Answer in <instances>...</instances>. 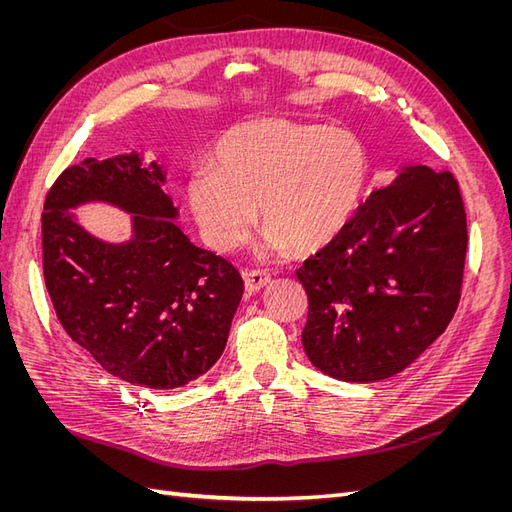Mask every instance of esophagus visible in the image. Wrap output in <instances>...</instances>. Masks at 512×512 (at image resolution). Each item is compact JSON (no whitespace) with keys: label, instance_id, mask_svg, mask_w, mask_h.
<instances>
[{"label":"esophagus","instance_id":"obj_1","mask_svg":"<svg viewBox=\"0 0 512 512\" xmlns=\"http://www.w3.org/2000/svg\"><path fill=\"white\" fill-rule=\"evenodd\" d=\"M243 280H245V290L254 294L271 282V273L265 269H250V271H243Z\"/></svg>","mask_w":512,"mask_h":512}]
</instances>
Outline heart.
<instances>
[{"label": "heart", "mask_w": 512, "mask_h": 512, "mask_svg": "<svg viewBox=\"0 0 512 512\" xmlns=\"http://www.w3.org/2000/svg\"><path fill=\"white\" fill-rule=\"evenodd\" d=\"M367 175V151L354 134L256 117L222 134L215 170L192 175L188 203L200 235L218 252H232L247 239L256 203L269 252L288 245L316 252L352 220Z\"/></svg>", "instance_id": "obj_1"}]
</instances>
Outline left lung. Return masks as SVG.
I'll use <instances>...</instances> for the list:
<instances>
[{
    "label": "left lung",
    "instance_id": "1",
    "mask_svg": "<svg viewBox=\"0 0 512 512\" xmlns=\"http://www.w3.org/2000/svg\"><path fill=\"white\" fill-rule=\"evenodd\" d=\"M466 247L453 173L401 170L297 271L309 303L301 335L309 361L344 382L406 369L457 312Z\"/></svg>",
    "mask_w": 512,
    "mask_h": 512
}]
</instances>
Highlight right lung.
<instances>
[{
  "label": "right lung",
  "mask_w": 512,
  "mask_h": 512,
  "mask_svg": "<svg viewBox=\"0 0 512 512\" xmlns=\"http://www.w3.org/2000/svg\"><path fill=\"white\" fill-rule=\"evenodd\" d=\"M164 170L138 153L68 166L46 194L42 269L72 342L108 374L147 389H177L220 359L243 280L173 222ZM91 199L134 212L133 239L104 244L68 208Z\"/></svg>",
  "instance_id": "obj_1"
}]
</instances>
